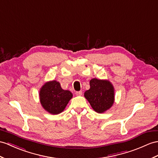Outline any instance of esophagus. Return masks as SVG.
Wrapping results in <instances>:
<instances>
[{"label": "esophagus", "mask_w": 158, "mask_h": 158, "mask_svg": "<svg viewBox=\"0 0 158 158\" xmlns=\"http://www.w3.org/2000/svg\"><path fill=\"white\" fill-rule=\"evenodd\" d=\"M75 94H76V95H77V96H81V95L82 94V90L76 91Z\"/></svg>", "instance_id": "34e87169"}]
</instances>
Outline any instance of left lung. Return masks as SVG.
Returning a JSON list of instances; mask_svg holds the SVG:
<instances>
[{
  "label": "left lung",
  "mask_w": 158,
  "mask_h": 158,
  "mask_svg": "<svg viewBox=\"0 0 158 158\" xmlns=\"http://www.w3.org/2000/svg\"><path fill=\"white\" fill-rule=\"evenodd\" d=\"M84 97L96 112L102 113L110 108L114 102V88L110 82L97 78L90 81V89Z\"/></svg>",
  "instance_id": "1"
}]
</instances>
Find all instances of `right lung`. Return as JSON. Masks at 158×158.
Listing matches in <instances>:
<instances>
[{
    "instance_id": "obj_1",
    "label": "right lung",
    "mask_w": 158,
    "mask_h": 158,
    "mask_svg": "<svg viewBox=\"0 0 158 158\" xmlns=\"http://www.w3.org/2000/svg\"><path fill=\"white\" fill-rule=\"evenodd\" d=\"M40 102L45 110L57 114L62 112L72 97L70 91L64 90L60 84L53 80L45 83L40 90Z\"/></svg>"
}]
</instances>
